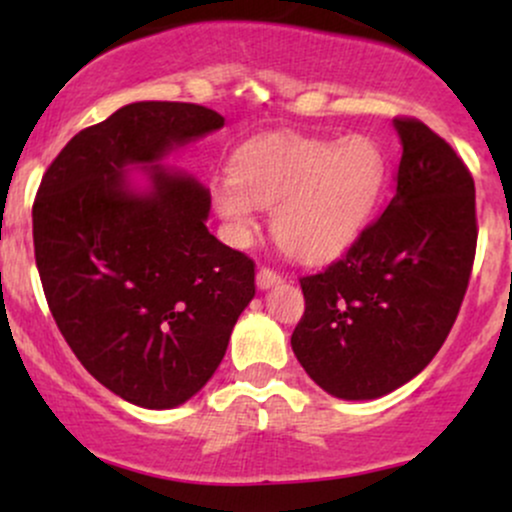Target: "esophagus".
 Masks as SVG:
<instances>
[{"label": "esophagus", "instance_id": "34e87169", "mask_svg": "<svg viewBox=\"0 0 512 512\" xmlns=\"http://www.w3.org/2000/svg\"><path fill=\"white\" fill-rule=\"evenodd\" d=\"M279 281H281V274L274 272V269L269 267L257 269V286H260V289H269V286L279 284Z\"/></svg>", "mask_w": 512, "mask_h": 512}]
</instances>
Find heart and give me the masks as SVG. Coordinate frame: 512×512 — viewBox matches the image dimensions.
<instances>
[{
	"label": "heart",
	"instance_id": "obj_1",
	"mask_svg": "<svg viewBox=\"0 0 512 512\" xmlns=\"http://www.w3.org/2000/svg\"><path fill=\"white\" fill-rule=\"evenodd\" d=\"M385 156L375 139L276 137L248 144L236 173L214 182L216 211L248 243L257 209H272L274 238L303 262H325L358 238L383 195Z\"/></svg>",
	"mask_w": 512,
	"mask_h": 512
}]
</instances>
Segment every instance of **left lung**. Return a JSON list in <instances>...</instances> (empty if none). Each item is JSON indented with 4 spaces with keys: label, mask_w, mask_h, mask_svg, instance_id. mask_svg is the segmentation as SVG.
I'll list each match as a JSON object with an SVG mask.
<instances>
[{
    "label": "left lung",
    "mask_w": 512,
    "mask_h": 512,
    "mask_svg": "<svg viewBox=\"0 0 512 512\" xmlns=\"http://www.w3.org/2000/svg\"><path fill=\"white\" fill-rule=\"evenodd\" d=\"M395 197L344 257L301 276L293 354L322 390L375 399L419 375L455 325L474 255V178L416 117H395Z\"/></svg>",
    "instance_id": "8db88e82"
}]
</instances>
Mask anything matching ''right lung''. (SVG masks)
I'll list each match as a JSON object with an SVG mask.
<instances>
[{
    "label": "right lung",
    "mask_w": 512,
    "mask_h": 512,
    "mask_svg": "<svg viewBox=\"0 0 512 512\" xmlns=\"http://www.w3.org/2000/svg\"><path fill=\"white\" fill-rule=\"evenodd\" d=\"M223 127L195 103L142 101L81 129L33 202V248L50 313L98 383L146 409L197 395L255 296V262L204 226L197 180L151 166L154 190H127L129 163H154Z\"/></svg>",
    "instance_id": "right-lung-1"
}]
</instances>
